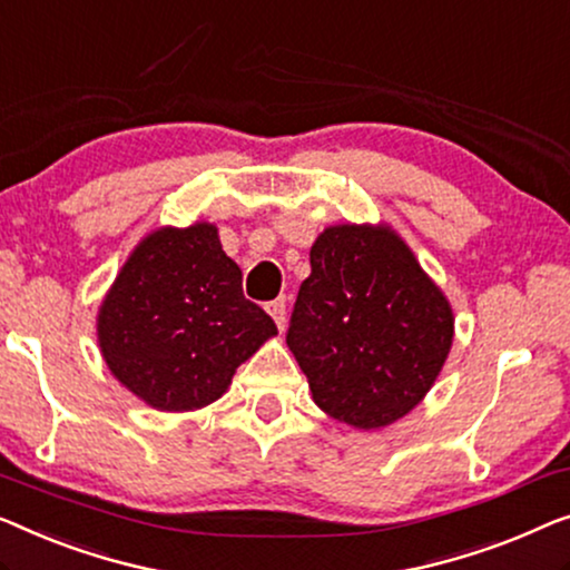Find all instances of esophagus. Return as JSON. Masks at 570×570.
<instances>
[{"label":"esophagus","instance_id":"obj_1","mask_svg":"<svg viewBox=\"0 0 570 570\" xmlns=\"http://www.w3.org/2000/svg\"><path fill=\"white\" fill-rule=\"evenodd\" d=\"M267 313H269L272 318H275V324H277L279 332H283V328H285V321H287L285 301H272V303H267Z\"/></svg>","mask_w":570,"mask_h":570}]
</instances>
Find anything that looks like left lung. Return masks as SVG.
<instances>
[{"label": "left lung", "instance_id": "obj_1", "mask_svg": "<svg viewBox=\"0 0 570 570\" xmlns=\"http://www.w3.org/2000/svg\"><path fill=\"white\" fill-rule=\"evenodd\" d=\"M455 318L391 226H328L311 246L287 346L313 401L354 429L406 416L448 360Z\"/></svg>", "mask_w": 570, "mask_h": 570}]
</instances>
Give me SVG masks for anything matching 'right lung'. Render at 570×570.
<instances>
[{
    "instance_id": "add662e5",
    "label": "right lung",
    "mask_w": 570,
    "mask_h": 570,
    "mask_svg": "<svg viewBox=\"0 0 570 570\" xmlns=\"http://www.w3.org/2000/svg\"><path fill=\"white\" fill-rule=\"evenodd\" d=\"M275 334V321L244 298L242 269L213 224L148 234L97 316L110 373L159 411L218 401L236 367Z\"/></svg>"
}]
</instances>
